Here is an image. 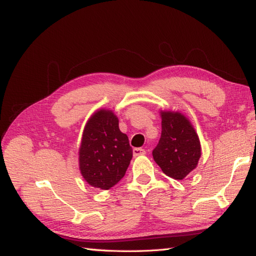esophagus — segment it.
I'll use <instances>...</instances> for the list:
<instances>
[{
    "instance_id": "esophagus-1",
    "label": "esophagus",
    "mask_w": 256,
    "mask_h": 256,
    "mask_svg": "<svg viewBox=\"0 0 256 256\" xmlns=\"http://www.w3.org/2000/svg\"><path fill=\"white\" fill-rule=\"evenodd\" d=\"M145 154V150L138 148H134L133 150V155L136 157V156H140V155H144Z\"/></svg>"
}]
</instances>
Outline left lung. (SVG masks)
Returning a JSON list of instances; mask_svg holds the SVG:
<instances>
[{"label": "left lung", "instance_id": "1", "mask_svg": "<svg viewBox=\"0 0 256 256\" xmlns=\"http://www.w3.org/2000/svg\"><path fill=\"white\" fill-rule=\"evenodd\" d=\"M162 135L153 157L168 177L182 180L198 165L201 146L192 122L178 111H160Z\"/></svg>", "mask_w": 256, "mask_h": 256}]
</instances>
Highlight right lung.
I'll list each match as a JSON object with an SVG mask.
<instances>
[{
  "mask_svg": "<svg viewBox=\"0 0 256 256\" xmlns=\"http://www.w3.org/2000/svg\"><path fill=\"white\" fill-rule=\"evenodd\" d=\"M133 150L118 128L112 110L96 111L86 126L79 148V170L90 186L108 190L124 177Z\"/></svg>",
  "mask_w": 256,
  "mask_h": 256,
  "instance_id": "1",
  "label": "right lung"
}]
</instances>
